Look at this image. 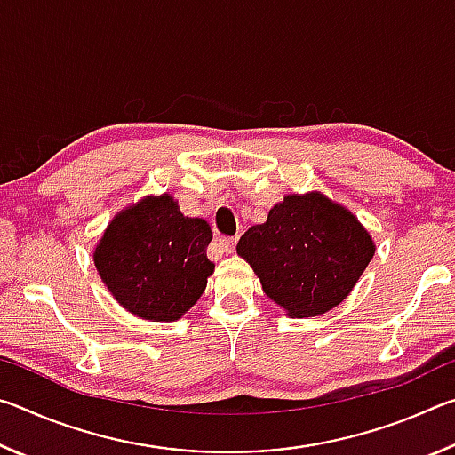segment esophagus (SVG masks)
<instances>
[{
	"label": "esophagus",
	"instance_id": "1",
	"mask_svg": "<svg viewBox=\"0 0 455 455\" xmlns=\"http://www.w3.org/2000/svg\"><path fill=\"white\" fill-rule=\"evenodd\" d=\"M217 244L225 252H233L235 246H236V236H219L217 238Z\"/></svg>",
	"mask_w": 455,
	"mask_h": 455
}]
</instances>
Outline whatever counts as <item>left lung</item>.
Listing matches in <instances>:
<instances>
[{
    "instance_id": "1",
    "label": "left lung",
    "mask_w": 455,
    "mask_h": 455,
    "mask_svg": "<svg viewBox=\"0 0 455 455\" xmlns=\"http://www.w3.org/2000/svg\"><path fill=\"white\" fill-rule=\"evenodd\" d=\"M236 252L291 317H317L349 295L375 246L347 209L311 192L284 196L267 222L246 230Z\"/></svg>"
}]
</instances>
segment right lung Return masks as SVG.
Returning <instances> with one entry per match:
<instances>
[{"label": "right lung", "instance_id": "add662e5", "mask_svg": "<svg viewBox=\"0 0 455 455\" xmlns=\"http://www.w3.org/2000/svg\"><path fill=\"white\" fill-rule=\"evenodd\" d=\"M212 230L184 217L172 196H148L114 217L94 263L114 299L150 321H176L198 301L214 265Z\"/></svg>", "mask_w": 455, "mask_h": 455}]
</instances>
